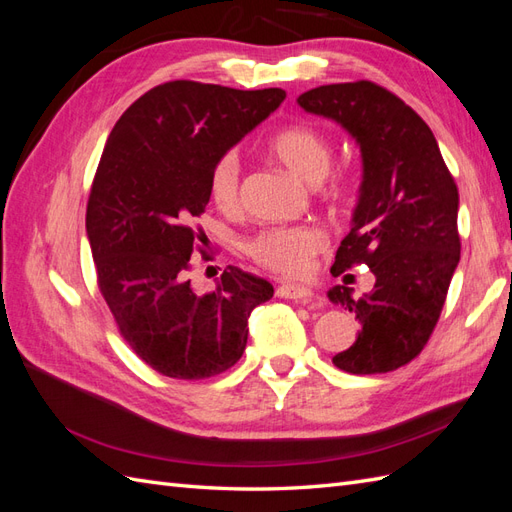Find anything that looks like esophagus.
<instances>
[{
    "mask_svg": "<svg viewBox=\"0 0 512 512\" xmlns=\"http://www.w3.org/2000/svg\"><path fill=\"white\" fill-rule=\"evenodd\" d=\"M277 297L303 301V303H316V294L309 288L297 286V284H282L280 288H277Z\"/></svg>",
    "mask_w": 512,
    "mask_h": 512,
    "instance_id": "obj_1",
    "label": "esophagus"
}]
</instances>
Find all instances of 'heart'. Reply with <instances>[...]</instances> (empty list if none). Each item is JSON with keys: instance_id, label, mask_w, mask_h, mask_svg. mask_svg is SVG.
<instances>
[{"instance_id": "b5f03b06", "label": "heart", "mask_w": 512, "mask_h": 512, "mask_svg": "<svg viewBox=\"0 0 512 512\" xmlns=\"http://www.w3.org/2000/svg\"><path fill=\"white\" fill-rule=\"evenodd\" d=\"M269 153L309 185H316L327 177L333 162L329 141L309 126H290L277 132L269 143ZM346 192V185L335 181L329 185L327 196L331 200H344ZM209 194L222 211L239 207L241 164L237 153H224L213 164L209 173ZM324 247H327V235L316 226H267L245 243V252L269 271L297 277L309 269L312 258Z\"/></svg>"}]
</instances>
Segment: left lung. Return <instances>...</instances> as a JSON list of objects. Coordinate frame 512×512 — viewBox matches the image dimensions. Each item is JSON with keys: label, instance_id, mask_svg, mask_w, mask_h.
I'll return each instance as SVG.
<instances>
[{"label": "left lung", "instance_id": "1", "mask_svg": "<svg viewBox=\"0 0 512 512\" xmlns=\"http://www.w3.org/2000/svg\"><path fill=\"white\" fill-rule=\"evenodd\" d=\"M297 102L339 123L363 160L352 228L331 273L367 265L376 284L361 299L348 286L329 290L361 322L356 342L333 363L348 374H386L421 354L440 318L461 254L457 185L427 123L389 89L322 85Z\"/></svg>", "mask_w": 512, "mask_h": 512}]
</instances>
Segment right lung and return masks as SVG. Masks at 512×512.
I'll list each match as a JSON object with an SVG mask.
<instances>
[{"label":"right lung","mask_w":512,"mask_h":512,"mask_svg":"<svg viewBox=\"0 0 512 512\" xmlns=\"http://www.w3.org/2000/svg\"><path fill=\"white\" fill-rule=\"evenodd\" d=\"M284 89L241 91L196 81L149 89L119 117L87 203V239L98 286L119 333L158 374L218 376L247 344V318L273 297L262 277L226 267L198 292L190 258L203 232L209 173L265 121Z\"/></svg>","instance_id":"add662e5"}]
</instances>
